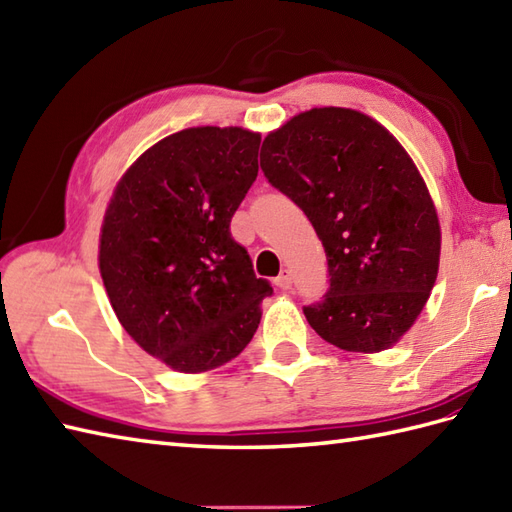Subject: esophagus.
Returning <instances> with one entry per match:
<instances>
[{
  "mask_svg": "<svg viewBox=\"0 0 512 512\" xmlns=\"http://www.w3.org/2000/svg\"><path fill=\"white\" fill-rule=\"evenodd\" d=\"M275 286L279 288V290H290L292 288V273L288 268H284L279 273V277L275 279Z\"/></svg>",
  "mask_w": 512,
  "mask_h": 512,
  "instance_id": "esophagus-1",
  "label": "esophagus"
}]
</instances>
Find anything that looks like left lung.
<instances>
[{
  "instance_id": "obj_1",
  "label": "left lung",
  "mask_w": 512,
  "mask_h": 512,
  "mask_svg": "<svg viewBox=\"0 0 512 512\" xmlns=\"http://www.w3.org/2000/svg\"><path fill=\"white\" fill-rule=\"evenodd\" d=\"M259 165L308 215L328 257V290L303 306L345 352H380L418 319L440 264V224L422 176L383 125L314 107L270 132Z\"/></svg>"
}]
</instances>
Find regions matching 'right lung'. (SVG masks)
<instances>
[{
    "label": "right lung",
    "instance_id": "right-lung-1",
    "mask_svg": "<svg viewBox=\"0 0 512 512\" xmlns=\"http://www.w3.org/2000/svg\"><path fill=\"white\" fill-rule=\"evenodd\" d=\"M262 136L191 127L147 149L107 206L101 277L127 334L176 372L242 354L273 295L257 279L231 217L257 178Z\"/></svg>",
    "mask_w": 512,
    "mask_h": 512
}]
</instances>
